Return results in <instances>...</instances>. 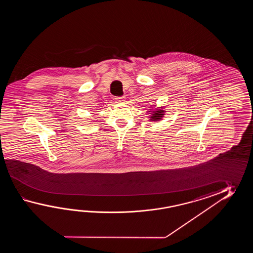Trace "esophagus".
I'll list each match as a JSON object with an SVG mask.
<instances>
[{
	"mask_svg": "<svg viewBox=\"0 0 253 253\" xmlns=\"http://www.w3.org/2000/svg\"><path fill=\"white\" fill-rule=\"evenodd\" d=\"M116 100L119 102H122L125 100V97H116Z\"/></svg>",
	"mask_w": 253,
	"mask_h": 253,
	"instance_id": "obj_1",
	"label": "esophagus"
}]
</instances>
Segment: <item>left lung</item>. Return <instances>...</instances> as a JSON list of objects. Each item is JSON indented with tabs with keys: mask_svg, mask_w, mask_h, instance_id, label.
I'll return each instance as SVG.
<instances>
[{
	"mask_svg": "<svg viewBox=\"0 0 253 253\" xmlns=\"http://www.w3.org/2000/svg\"><path fill=\"white\" fill-rule=\"evenodd\" d=\"M164 110L161 109V108H158L157 110L156 111H154L153 114H152V116H151V120H153V121H157V120H159V119H161L163 118V116H164Z\"/></svg>",
	"mask_w": 253,
	"mask_h": 253,
	"instance_id": "1",
	"label": "left lung"
}]
</instances>
